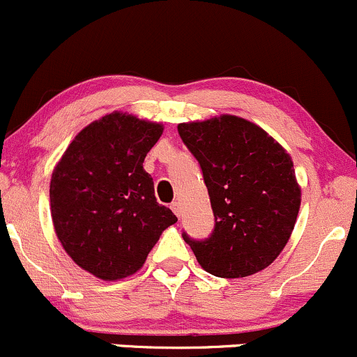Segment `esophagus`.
Instances as JSON below:
<instances>
[{
    "label": "esophagus",
    "instance_id": "esophagus-1",
    "mask_svg": "<svg viewBox=\"0 0 357 357\" xmlns=\"http://www.w3.org/2000/svg\"><path fill=\"white\" fill-rule=\"evenodd\" d=\"M172 211L175 212V215H177V218H180V214H182V206H180V202L172 204Z\"/></svg>",
    "mask_w": 357,
    "mask_h": 357
}]
</instances>
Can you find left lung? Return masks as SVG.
<instances>
[{
    "label": "left lung",
    "instance_id": "left-lung-1",
    "mask_svg": "<svg viewBox=\"0 0 357 357\" xmlns=\"http://www.w3.org/2000/svg\"><path fill=\"white\" fill-rule=\"evenodd\" d=\"M200 163L215 226L206 241L183 234L207 273L244 278L278 258L302 202L291 157L263 128L232 114L180 123Z\"/></svg>",
    "mask_w": 357,
    "mask_h": 357
}]
</instances>
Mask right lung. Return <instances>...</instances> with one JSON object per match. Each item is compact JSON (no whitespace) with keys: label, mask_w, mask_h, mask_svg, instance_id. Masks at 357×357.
<instances>
[{"label":"right lung","mask_w":357,"mask_h":357,"mask_svg":"<svg viewBox=\"0 0 357 357\" xmlns=\"http://www.w3.org/2000/svg\"><path fill=\"white\" fill-rule=\"evenodd\" d=\"M162 123L113 111L81 130L52 172L55 234L77 266L104 282L135 275L177 222L143 168Z\"/></svg>","instance_id":"right-lung-1"}]
</instances>
